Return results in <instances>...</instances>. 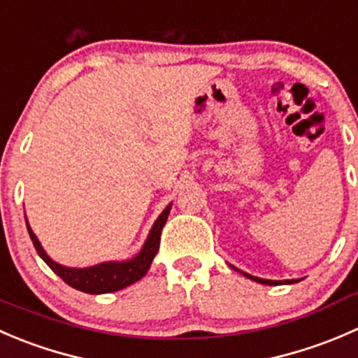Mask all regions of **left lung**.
Listing matches in <instances>:
<instances>
[{"label":"left lung","instance_id":"obj_1","mask_svg":"<svg viewBox=\"0 0 358 358\" xmlns=\"http://www.w3.org/2000/svg\"><path fill=\"white\" fill-rule=\"evenodd\" d=\"M233 270H236L235 266H231ZM236 271H240V270H236ZM243 273V271H242ZM245 275L247 278H250V280H254V282H259V284H264V285H278V284H294V282H298V280H264V278H257V277H252V275H249V273H243Z\"/></svg>","mask_w":358,"mask_h":358}]
</instances>
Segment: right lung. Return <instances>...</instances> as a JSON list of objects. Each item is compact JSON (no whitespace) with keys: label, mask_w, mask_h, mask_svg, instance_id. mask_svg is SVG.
<instances>
[{"label":"right lung","mask_w":358,"mask_h":358,"mask_svg":"<svg viewBox=\"0 0 358 358\" xmlns=\"http://www.w3.org/2000/svg\"><path fill=\"white\" fill-rule=\"evenodd\" d=\"M169 212H171V205L165 208L160 214V217L157 219V222L151 228L150 236H148L146 243H144L143 250L137 254L134 259L123 261V263H101L97 266L92 268H83V270H76V268H66L62 264L55 263L50 257L45 254L43 247L38 242L36 235L33 233V229L27 224V231H29L31 240H33V245L36 249V252L40 254L41 259L52 268L54 273H57L67 285L78 289L81 292H87V294H108V292L120 291L123 287H129L134 282L141 280L144 275L148 273L151 266V261L157 256L158 247H160V235L162 229H164L165 222H167Z\"/></svg>","instance_id":"right-lung-1"}]
</instances>
